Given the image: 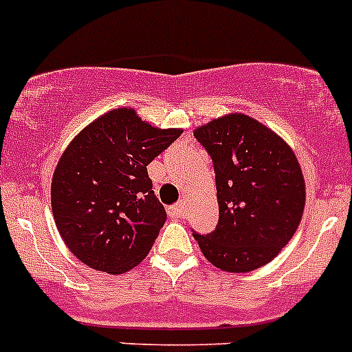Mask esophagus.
Listing matches in <instances>:
<instances>
[{
    "instance_id": "obj_1",
    "label": "esophagus",
    "mask_w": 352,
    "mask_h": 352,
    "mask_svg": "<svg viewBox=\"0 0 352 352\" xmlns=\"http://www.w3.org/2000/svg\"><path fill=\"white\" fill-rule=\"evenodd\" d=\"M168 216L172 219H182L184 218V204H173L168 208Z\"/></svg>"
}]
</instances>
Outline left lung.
Masks as SVG:
<instances>
[{
	"mask_svg": "<svg viewBox=\"0 0 352 352\" xmlns=\"http://www.w3.org/2000/svg\"><path fill=\"white\" fill-rule=\"evenodd\" d=\"M194 138L214 166L219 219L192 232L204 257L226 272H250L289 242L305 208V180L293 150L243 113L219 117Z\"/></svg>",
	"mask_w": 352,
	"mask_h": 352,
	"instance_id": "obj_1",
	"label": "left lung"
}]
</instances>
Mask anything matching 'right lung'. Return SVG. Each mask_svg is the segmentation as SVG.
Returning <instances> with one entry per match:
<instances>
[{
  "label": "right lung",
  "mask_w": 352,
  "mask_h": 352,
  "mask_svg": "<svg viewBox=\"0 0 352 352\" xmlns=\"http://www.w3.org/2000/svg\"><path fill=\"white\" fill-rule=\"evenodd\" d=\"M180 134L117 109L71 141L54 170L51 202L59 235L83 264L122 274L146 257L166 219L146 166Z\"/></svg>",
  "instance_id": "obj_1"
}]
</instances>
